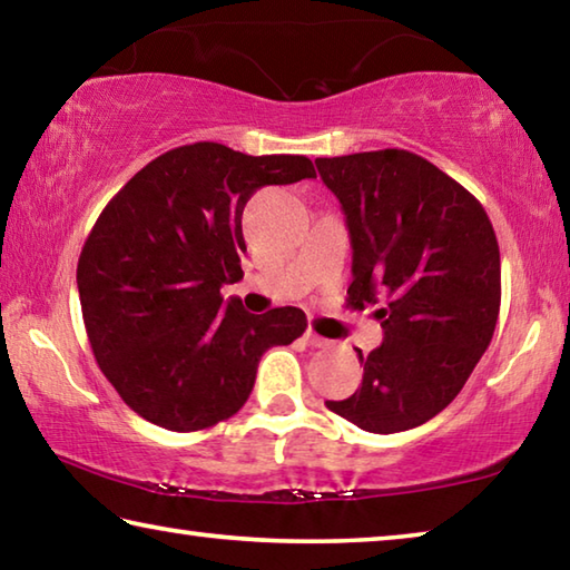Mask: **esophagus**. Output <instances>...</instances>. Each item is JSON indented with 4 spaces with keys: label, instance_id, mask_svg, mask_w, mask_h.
<instances>
[{
    "label": "esophagus",
    "instance_id": "1",
    "mask_svg": "<svg viewBox=\"0 0 570 570\" xmlns=\"http://www.w3.org/2000/svg\"><path fill=\"white\" fill-rule=\"evenodd\" d=\"M304 340H306L308 346H316V350H324V346H330V340H324V336H320L314 330H306Z\"/></svg>",
    "mask_w": 570,
    "mask_h": 570
}]
</instances>
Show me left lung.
<instances>
[{
  "label": "left lung",
  "instance_id": "8db88e82",
  "mask_svg": "<svg viewBox=\"0 0 570 570\" xmlns=\"http://www.w3.org/2000/svg\"><path fill=\"white\" fill-rule=\"evenodd\" d=\"M316 168L350 228V302H384L374 312L384 342L360 352L362 387L326 407L377 435L412 430L458 397L493 340V224L470 190L410 150L316 158Z\"/></svg>",
  "mask_w": 570,
  "mask_h": 570
}]
</instances>
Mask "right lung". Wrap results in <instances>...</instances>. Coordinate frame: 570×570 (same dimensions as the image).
Masks as SVG:
<instances>
[{
  "mask_svg": "<svg viewBox=\"0 0 570 570\" xmlns=\"http://www.w3.org/2000/svg\"><path fill=\"white\" fill-rule=\"evenodd\" d=\"M302 178H316L306 156L193 142L150 160L102 208L77 262L85 332L142 420L196 432L234 417L262 354L304 334L302 308L248 314L220 296L244 276L248 198Z\"/></svg>",
  "mask_w": 570,
  "mask_h": 570,
  "instance_id": "1",
  "label": "right lung"
}]
</instances>
